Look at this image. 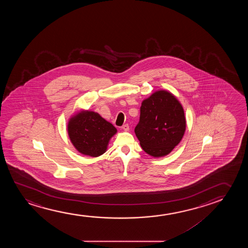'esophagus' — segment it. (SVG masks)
I'll use <instances>...</instances> for the list:
<instances>
[{"instance_id": "obj_1", "label": "esophagus", "mask_w": 248, "mask_h": 248, "mask_svg": "<svg viewBox=\"0 0 248 248\" xmlns=\"http://www.w3.org/2000/svg\"><path fill=\"white\" fill-rule=\"evenodd\" d=\"M122 129L124 130V131H129V124H124V125L122 126Z\"/></svg>"}]
</instances>
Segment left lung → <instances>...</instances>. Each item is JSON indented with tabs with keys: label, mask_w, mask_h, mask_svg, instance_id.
I'll return each mask as SVG.
<instances>
[{
	"label": "left lung",
	"mask_w": 248,
	"mask_h": 248,
	"mask_svg": "<svg viewBox=\"0 0 248 248\" xmlns=\"http://www.w3.org/2000/svg\"><path fill=\"white\" fill-rule=\"evenodd\" d=\"M186 127L182 106L166 91L154 92L140 107L135 128L140 146L154 157L166 156L180 142Z\"/></svg>",
	"instance_id": "left-lung-1"
}]
</instances>
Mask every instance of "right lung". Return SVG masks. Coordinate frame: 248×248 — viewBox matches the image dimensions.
Instances as JSON below:
<instances>
[{
	"mask_svg": "<svg viewBox=\"0 0 248 248\" xmlns=\"http://www.w3.org/2000/svg\"><path fill=\"white\" fill-rule=\"evenodd\" d=\"M68 133L72 144L79 153L98 156L107 151L109 140L117 133V129L97 112L82 111L69 120Z\"/></svg>",
	"mask_w": 248,
	"mask_h": 248,
	"instance_id": "1",
	"label": "right lung"
}]
</instances>
